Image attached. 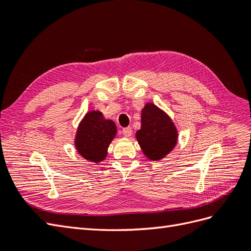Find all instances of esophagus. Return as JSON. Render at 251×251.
I'll return each mask as SVG.
<instances>
[{"instance_id": "esophagus-1", "label": "esophagus", "mask_w": 251, "mask_h": 251, "mask_svg": "<svg viewBox=\"0 0 251 251\" xmlns=\"http://www.w3.org/2000/svg\"><path fill=\"white\" fill-rule=\"evenodd\" d=\"M121 133H123V135L126 136V137H130V136L132 135V128L131 127H124L123 130H121Z\"/></svg>"}]
</instances>
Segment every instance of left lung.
<instances>
[{
	"label": "left lung",
	"mask_w": 251,
	"mask_h": 251,
	"mask_svg": "<svg viewBox=\"0 0 251 251\" xmlns=\"http://www.w3.org/2000/svg\"><path fill=\"white\" fill-rule=\"evenodd\" d=\"M136 138L143 154L158 161L176 147L178 132L168 114L148 102L141 111V128L136 132Z\"/></svg>",
	"instance_id": "8db88e82"
}]
</instances>
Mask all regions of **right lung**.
<instances>
[{
  "label": "right lung",
  "instance_id": "1",
  "mask_svg": "<svg viewBox=\"0 0 251 251\" xmlns=\"http://www.w3.org/2000/svg\"><path fill=\"white\" fill-rule=\"evenodd\" d=\"M116 125L100 111H90L79 123L74 144L81 157L98 163L108 155V148L116 136Z\"/></svg>",
  "mask_w": 251,
  "mask_h": 251
}]
</instances>
